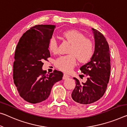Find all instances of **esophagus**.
Here are the masks:
<instances>
[{
	"label": "esophagus",
	"instance_id": "1",
	"mask_svg": "<svg viewBox=\"0 0 127 127\" xmlns=\"http://www.w3.org/2000/svg\"><path fill=\"white\" fill-rule=\"evenodd\" d=\"M69 75H68V74H67L66 73H64V75H63V78L64 80L67 79V78H69Z\"/></svg>",
	"mask_w": 127,
	"mask_h": 127
}]
</instances>
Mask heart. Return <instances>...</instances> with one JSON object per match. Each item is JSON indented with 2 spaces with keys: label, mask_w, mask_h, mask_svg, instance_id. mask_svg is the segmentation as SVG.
<instances>
[{
  "label": "heart",
  "mask_w": 127,
  "mask_h": 127,
  "mask_svg": "<svg viewBox=\"0 0 127 127\" xmlns=\"http://www.w3.org/2000/svg\"><path fill=\"white\" fill-rule=\"evenodd\" d=\"M63 36L71 46L69 55L62 56L55 62L56 67L61 71L69 72L76 64V58L80 62L87 63L92 59L94 53V46L92 40L85 38V35L77 30H69L63 33ZM48 47L50 52L57 54L58 43L54 37L49 40Z\"/></svg>",
  "instance_id": "heart-1"
}]
</instances>
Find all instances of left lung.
Instances as JSON below:
<instances>
[{
    "mask_svg": "<svg viewBox=\"0 0 127 127\" xmlns=\"http://www.w3.org/2000/svg\"><path fill=\"white\" fill-rule=\"evenodd\" d=\"M92 31L95 41L94 53L90 61L80 68L88 77L87 81L84 83L73 77L76 86L71 94L73 100L82 104L93 103L102 97L110 76L109 46L101 33L94 28Z\"/></svg>",
    "mask_w": 127,
    "mask_h": 127,
    "instance_id": "obj_1",
    "label": "left lung"
}]
</instances>
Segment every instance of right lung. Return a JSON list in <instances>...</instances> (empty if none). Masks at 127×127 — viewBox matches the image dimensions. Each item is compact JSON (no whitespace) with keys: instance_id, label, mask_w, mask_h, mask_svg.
Masks as SVG:
<instances>
[{"instance_id":"add662e5","label":"right lung","mask_w":127,"mask_h":127,"mask_svg":"<svg viewBox=\"0 0 127 127\" xmlns=\"http://www.w3.org/2000/svg\"><path fill=\"white\" fill-rule=\"evenodd\" d=\"M55 25H37L20 38L13 63V80L21 98L31 103L49 97L54 84L62 80L63 73L55 70L46 74L42 69L44 60L50 57L48 47Z\"/></svg>"}]
</instances>
